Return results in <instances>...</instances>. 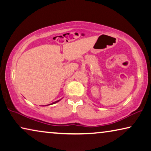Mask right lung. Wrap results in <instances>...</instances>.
<instances>
[{
    "instance_id": "1",
    "label": "right lung",
    "mask_w": 151,
    "mask_h": 151,
    "mask_svg": "<svg viewBox=\"0 0 151 151\" xmlns=\"http://www.w3.org/2000/svg\"><path fill=\"white\" fill-rule=\"evenodd\" d=\"M60 100H58V101H56V102H53L52 104H49V105H51V104H55V103H56V102H59Z\"/></svg>"
}]
</instances>
